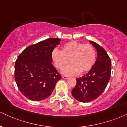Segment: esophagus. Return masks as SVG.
Here are the masks:
<instances>
[{"label": "esophagus", "mask_w": 127, "mask_h": 127, "mask_svg": "<svg viewBox=\"0 0 127 127\" xmlns=\"http://www.w3.org/2000/svg\"><path fill=\"white\" fill-rule=\"evenodd\" d=\"M62 78L63 79H68V77L66 76H62Z\"/></svg>", "instance_id": "obj_1"}]
</instances>
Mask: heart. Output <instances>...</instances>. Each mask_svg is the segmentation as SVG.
Returning <instances> with one entry per match:
<instances>
[{"mask_svg":"<svg viewBox=\"0 0 127 127\" xmlns=\"http://www.w3.org/2000/svg\"><path fill=\"white\" fill-rule=\"evenodd\" d=\"M52 59L58 69H63L70 61L72 64L63 70L62 73L67 76H75L81 72L87 73L93 68L96 62V52L91 45L73 40L65 43L62 51L53 50Z\"/></svg>","mask_w":127,"mask_h":127,"instance_id":"obj_1","label":"heart"}]
</instances>
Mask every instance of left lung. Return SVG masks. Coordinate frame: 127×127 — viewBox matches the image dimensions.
<instances>
[{
  "mask_svg": "<svg viewBox=\"0 0 127 127\" xmlns=\"http://www.w3.org/2000/svg\"><path fill=\"white\" fill-rule=\"evenodd\" d=\"M90 43L97 52L95 65L87 75L76 79V84L72 91L73 97L83 103L93 101L101 95L107 87L111 73V61L106 51L95 42Z\"/></svg>",
  "mask_w": 127,
  "mask_h": 127,
  "instance_id": "8db88e82",
  "label": "left lung"
}]
</instances>
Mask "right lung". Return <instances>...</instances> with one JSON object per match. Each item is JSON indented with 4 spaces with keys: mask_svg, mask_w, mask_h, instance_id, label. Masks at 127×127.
Wrapping results in <instances>:
<instances>
[{
    "mask_svg": "<svg viewBox=\"0 0 127 127\" xmlns=\"http://www.w3.org/2000/svg\"><path fill=\"white\" fill-rule=\"evenodd\" d=\"M61 39L49 38L26 48L15 64V80L20 92L32 101L48 97L62 77L52 65V52Z\"/></svg>",
    "mask_w": 127,
    "mask_h": 127,
    "instance_id": "obj_1",
    "label": "right lung"
}]
</instances>
